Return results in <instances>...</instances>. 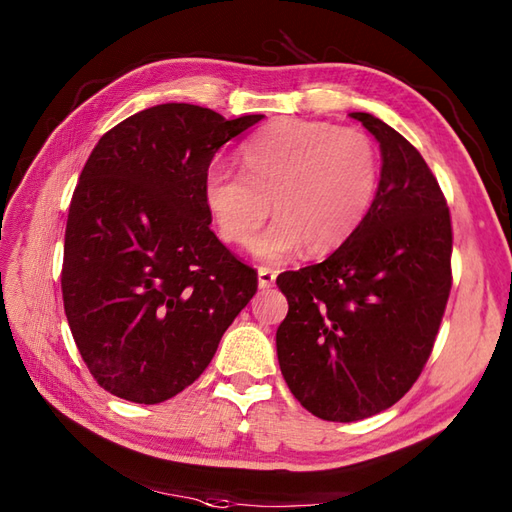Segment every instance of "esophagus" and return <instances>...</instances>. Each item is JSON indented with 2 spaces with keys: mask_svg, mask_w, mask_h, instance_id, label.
Returning <instances> with one entry per match:
<instances>
[{
  "mask_svg": "<svg viewBox=\"0 0 512 512\" xmlns=\"http://www.w3.org/2000/svg\"><path fill=\"white\" fill-rule=\"evenodd\" d=\"M275 270L270 268H259L257 270V281H259V288H273L275 286Z\"/></svg>",
  "mask_w": 512,
  "mask_h": 512,
  "instance_id": "esophagus-1",
  "label": "esophagus"
}]
</instances>
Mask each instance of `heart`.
Here are the masks:
<instances>
[{
	"instance_id": "b5f03b06",
	"label": "heart",
	"mask_w": 512,
	"mask_h": 512,
	"mask_svg": "<svg viewBox=\"0 0 512 512\" xmlns=\"http://www.w3.org/2000/svg\"><path fill=\"white\" fill-rule=\"evenodd\" d=\"M244 173L209 167L202 195L217 235L246 246L266 222L273 202L277 220L255 239L253 253L277 262L306 246L328 255L343 246L376 198L380 158L361 129L281 118L248 140Z\"/></svg>"
}]
</instances>
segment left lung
Wrapping results in <instances>:
<instances>
[{
    "instance_id": "1",
    "label": "left lung",
    "mask_w": 512,
    "mask_h": 512,
    "mask_svg": "<svg viewBox=\"0 0 512 512\" xmlns=\"http://www.w3.org/2000/svg\"><path fill=\"white\" fill-rule=\"evenodd\" d=\"M380 143V182L354 235L277 286L281 374L312 416L354 422L416 383L451 292V215L420 151L380 118L352 112Z\"/></svg>"
}]
</instances>
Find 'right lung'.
I'll list each match as a JSON object with an SVG mask.
<instances>
[{
	"mask_svg": "<svg viewBox=\"0 0 512 512\" xmlns=\"http://www.w3.org/2000/svg\"><path fill=\"white\" fill-rule=\"evenodd\" d=\"M165 103L96 143L65 226L61 290L74 343L105 391L156 405L189 387L257 292L209 228L215 151L262 121Z\"/></svg>",
	"mask_w": 512,
	"mask_h": 512,
	"instance_id": "right-lung-1",
	"label": "right lung"
}]
</instances>
